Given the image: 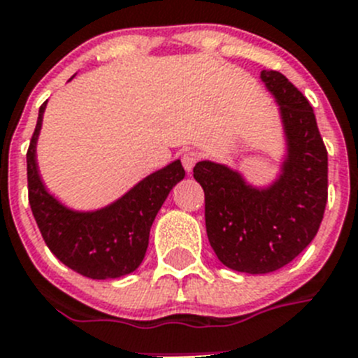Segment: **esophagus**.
<instances>
[{"mask_svg":"<svg viewBox=\"0 0 358 358\" xmlns=\"http://www.w3.org/2000/svg\"><path fill=\"white\" fill-rule=\"evenodd\" d=\"M200 159V152L196 151H186L185 155H182V166H185L188 172H192L193 166L196 165V162Z\"/></svg>","mask_w":358,"mask_h":358,"instance_id":"34e87169","label":"esophagus"}]
</instances>
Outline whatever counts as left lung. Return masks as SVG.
<instances>
[{"label":"left lung","instance_id":"8db88e82","mask_svg":"<svg viewBox=\"0 0 358 358\" xmlns=\"http://www.w3.org/2000/svg\"><path fill=\"white\" fill-rule=\"evenodd\" d=\"M283 117L288 156L278 181L251 188L241 173L199 162L193 177L206 195V228L227 267L267 274L290 264L315 239L327 203V149L308 98L275 70L262 71Z\"/></svg>","mask_w":358,"mask_h":358}]
</instances>
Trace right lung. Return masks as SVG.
I'll return each instance as SVG.
<instances>
[{"instance_id": "add662e5", "label": "right lung", "mask_w": 358, "mask_h": 358, "mask_svg": "<svg viewBox=\"0 0 358 358\" xmlns=\"http://www.w3.org/2000/svg\"><path fill=\"white\" fill-rule=\"evenodd\" d=\"M45 103L29 142L28 199L43 241L71 271L91 279H114L134 272L144 260L149 230L169 196L170 189L185 177L181 162L170 163L151 173L124 196L94 213H75L47 193L38 176L35 145L42 128Z\"/></svg>"}]
</instances>
